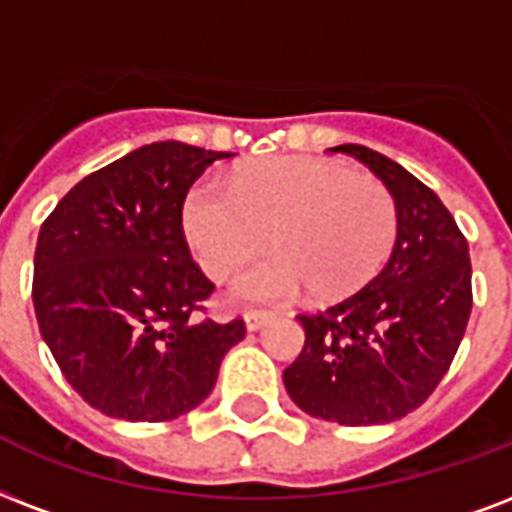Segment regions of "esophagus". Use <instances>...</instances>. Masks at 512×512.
Listing matches in <instances>:
<instances>
[{"instance_id": "34e87169", "label": "esophagus", "mask_w": 512, "mask_h": 512, "mask_svg": "<svg viewBox=\"0 0 512 512\" xmlns=\"http://www.w3.org/2000/svg\"><path fill=\"white\" fill-rule=\"evenodd\" d=\"M271 319H273V314H268V311H247V314H244L247 330H260V327L268 325Z\"/></svg>"}]
</instances>
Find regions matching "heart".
<instances>
[{
	"label": "heart",
	"mask_w": 512,
	"mask_h": 512,
	"mask_svg": "<svg viewBox=\"0 0 512 512\" xmlns=\"http://www.w3.org/2000/svg\"><path fill=\"white\" fill-rule=\"evenodd\" d=\"M182 228L209 276L239 271L268 244L279 252L241 273L233 295L282 303L311 287L317 298L351 295L381 271L395 247L397 201L386 182L303 155L265 158L230 187H190Z\"/></svg>",
	"instance_id": "1"
}]
</instances>
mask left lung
Returning <instances> with one entry per match:
<instances>
[{"label": "left lung", "instance_id": "1", "mask_svg": "<svg viewBox=\"0 0 512 512\" xmlns=\"http://www.w3.org/2000/svg\"><path fill=\"white\" fill-rule=\"evenodd\" d=\"M333 150L395 193V249L362 290L298 314L306 343L284 386L317 419L370 427L416 411L443 381L473 311V265L451 212L411 171L362 144Z\"/></svg>", "mask_w": 512, "mask_h": 512}]
</instances>
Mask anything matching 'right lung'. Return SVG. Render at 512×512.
<instances>
[{"mask_svg":"<svg viewBox=\"0 0 512 512\" xmlns=\"http://www.w3.org/2000/svg\"><path fill=\"white\" fill-rule=\"evenodd\" d=\"M144 144L93 171L42 222L31 298L39 333L77 395L126 421H171L204 403L244 319H198L214 284L187 247V190L214 161Z\"/></svg>","mask_w":512,"mask_h":512,"instance_id":"add662e5","label":"right lung"}]
</instances>
